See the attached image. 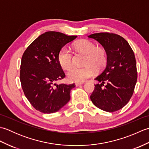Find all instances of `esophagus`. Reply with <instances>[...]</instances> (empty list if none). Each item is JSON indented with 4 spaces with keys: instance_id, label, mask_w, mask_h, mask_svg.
<instances>
[{
    "instance_id": "34e87169",
    "label": "esophagus",
    "mask_w": 149,
    "mask_h": 149,
    "mask_svg": "<svg viewBox=\"0 0 149 149\" xmlns=\"http://www.w3.org/2000/svg\"><path fill=\"white\" fill-rule=\"evenodd\" d=\"M75 86H80V85L83 84V83H75Z\"/></svg>"
}]
</instances>
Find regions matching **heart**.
I'll list each match as a JSON object with an SVG mask.
<instances>
[{
    "mask_svg": "<svg viewBox=\"0 0 149 149\" xmlns=\"http://www.w3.org/2000/svg\"><path fill=\"white\" fill-rule=\"evenodd\" d=\"M78 52L86 54L85 59V67H73L67 72L69 81L74 83H83L94 75V69L97 70L102 69L107 61L105 50L97 47L95 44L88 40H80L75 44ZM73 54L71 50L67 46L63 47L58 54V61L61 67L68 70L73 64Z\"/></svg>",
    "mask_w": 149,
    "mask_h": 149,
    "instance_id": "1",
    "label": "heart"
}]
</instances>
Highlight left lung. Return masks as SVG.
<instances>
[{
    "mask_svg": "<svg viewBox=\"0 0 149 149\" xmlns=\"http://www.w3.org/2000/svg\"><path fill=\"white\" fill-rule=\"evenodd\" d=\"M88 38L97 41L107 55L103 72L95 79V90L90 99L98 108L114 112L124 107L133 94L137 81L136 62L129 43L118 34L100 33Z\"/></svg>",
    "mask_w": 149,
    "mask_h": 149,
    "instance_id": "1",
    "label": "left lung"
}]
</instances>
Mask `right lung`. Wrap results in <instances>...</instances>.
I'll use <instances>...</instances> for the list:
<instances>
[{
    "label": "right lung",
    "mask_w": 149,
    "mask_h": 149,
    "mask_svg": "<svg viewBox=\"0 0 149 149\" xmlns=\"http://www.w3.org/2000/svg\"><path fill=\"white\" fill-rule=\"evenodd\" d=\"M77 37L46 32L34 40L22 56L20 74L22 90L31 105L40 112L55 113L70 99L74 84L56 83L65 76L58 61V54Z\"/></svg>",
    "instance_id": "add662e5"
}]
</instances>
